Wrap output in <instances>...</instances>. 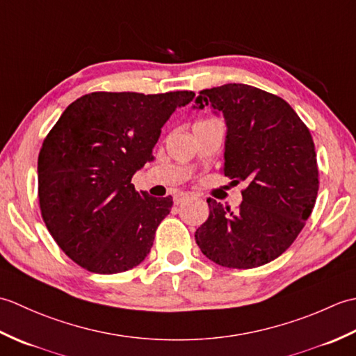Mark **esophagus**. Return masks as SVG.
Masks as SVG:
<instances>
[{
  "label": "esophagus",
  "mask_w": 356,
  "mask_h": 356,
  "mask_svg": "<svg viewBox=\"0 0 356 356\" xmlns=\"http://www.w3.org/2000/svg\"><path fill=\"white\" fill-rule=\"evenodd\" d=\"M188 197H190V194H188V193H177V194H174V203L179 205V203H182Z\"/></svg>",
  "instance_id": "34e87169"
}]
</instances>
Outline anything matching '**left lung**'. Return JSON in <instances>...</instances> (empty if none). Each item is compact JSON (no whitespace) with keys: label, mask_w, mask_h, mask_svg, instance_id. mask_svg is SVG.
<instances>
[{"label":"left lung","mask_w":356,"mask_h":356,"mask_svg":"<svg viewBox=\"0 0 356 356\" xmlns=\"http://www.w3.org/2000/svg\"><path fill=\"white\" fill-rule=\"evenodd\" d=\"M194 108L211 105L226 127L223 174L246 182L236 213L208 199L195 241L209 260L251 269L282 255L315 207L318 165L311 131L282 97L246 84L207 88Z\"/></svg>","instance_id":"8db88e82"}]
</instances>
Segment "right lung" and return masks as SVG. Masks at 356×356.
<instances>
[{"label": "right lung", "mask_w": 356, "mask_h": 356, "mask_svg": "<svg viewBox=\"0 0 356 356\" xmlns=\"http://www.w3.org/2000/svg\"><path fill=\"white\" fill-rule=\"evenodd\" d=\"M193 92H95L72 102L38 157L42 220L65 255L95 274L145 260L171 195L136 191L133 174L153 161L161 128Z\"/></svg>", "instance_id": "1"}]
</instances>
